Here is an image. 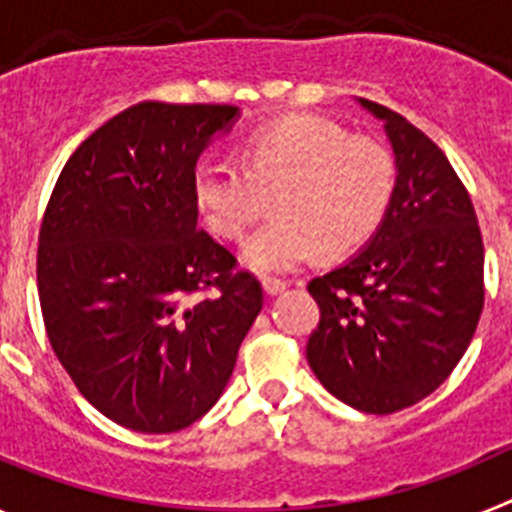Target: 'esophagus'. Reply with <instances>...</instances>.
<instances>
[{
    "label": "esophagus",
    "mask_w": 512,
    "mask_h": 512,
    "mask_svg": "<svg viewBox=\"0 0 512 512\" xmlns=\"http://www.w3.org/2000/svg\"><path fill=\"white\" fill-rule=\"evenodd\" d=\"M264 292L266 295H279V292H284L287 289V282L284 279H274V277H264Z\"/></svg>",
    "instance_id": "34e87169"
}]
</instances>
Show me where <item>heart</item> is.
Masks as SVG:
<instances>
[{
	"label": "heart",
	"instance_id": "1",
	"mask_svg": "<svg viewBox=\"0 0 512 512\" xmlns=\"http://www.w3.org/2000/svg\"><path fill=\"white\" fill-rule=\"evenodd\" d=\"M243 169L205 158L194 166V202L207 228L238 241L274 194V220L243 248L261 271H289L318 251L343 256L374 235L390 210L395 158L366 135L318 115H292L243 143Z\"/></svg>",
	"mask_w": 512,
	"mask_h": 512
}]
</instances>
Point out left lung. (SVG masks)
I'll use <instances>...</instances> for the list:
<instances>
[{
	"mask_svg": "<svg viewBox=\"0 0 512 512\" xmlns=\"http://www.w3.org/2000/svg\"><path fill=\"white\" fill-rule=\"evenodd\" d=\"M361 104L390 135L395 194L369 246L307 284L320 305L307 361L330 395L390 415L441 387L467 351L485 307V246L446 153L390 107Z\"/></svg>",
	"mask_w": 512,
	"mask_h": 512,
	"instance_id": "obj_1",
	"label": "left lung"
}]
</instances>
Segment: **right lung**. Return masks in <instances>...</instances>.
Masks as SVG:
<instances>
[{"label":"right lung","instance_id":"obj_1","mask_svg":"<svg viewBox=\"0 0 512 512\" xmlns=\"http://www.w3.org/2000/svg\"><path fill=\"white\" fill-rule=\"evenodd\" d=\"M230 104L140 102L66 161L38 235V297L76 390L122 428L174 433L223 395L264 305L197 228L192 174Z\"/></svg>","mask_w":512,"mask_h":512}]
</instances>
